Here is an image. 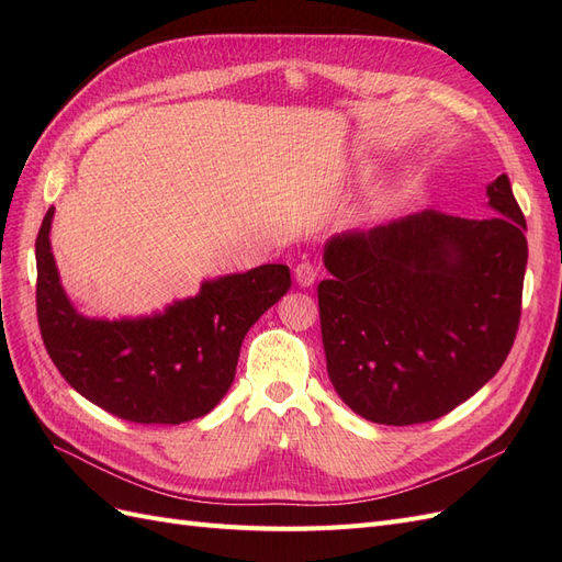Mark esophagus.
<instances>
[{
	"label": "esophagus",
	"instance_id": "34e87169",
	"mask_svg": "<svg viewBox=\"0 0 562 562\" xmlns=\"http://www.w3.org/2000/svg\"><path fill=\"white\" fill-rule=\"evenodd\" d=\"M293 277H295V283L300 288H310L316 281V267L312 262H300L293 269Z\"/></svg>",
	"mask_w": 562,
	"mask_h": 562
}]
</instances>
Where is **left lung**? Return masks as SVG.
Wrapping results in <instances>:
<instances>
[{"instance_id":"1","label":"left lung","mask_w":562,"mask_h":562,"mask_svg":"<svg viewBox=\"0 0 562 562\" xmlns=\"http://www.w3.org/2000/svg\"><path fill=\"white\" fill-rule=\"evenodd\" d=\"M495 215L422 211L323 246L328 378L356 415L411 427L471 398L512 351L527 265L525 215L499 176Z\"/></svg>"}]
</instances>
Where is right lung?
I'll use <instances>...</instances> for the list:
<instances>
[{"instance_id": "add662e5", "label": "right lung", "mask_w": 562, "mask_h": 562, "mask_svg": "<svg viewBox=\"0 0 562 562\" xmlns=\"http://www.w3.org/2000/svg\"><path fill=\"white\" fill-rule=\"evenodd\" d=\"M44 215L35 244L44 347L65 382L135 424H182L209 415L234 382L246 333L291 288L285 265L203 279L199 293L143 316H87L67 297Z\"/></svg>"}]
</instances>
